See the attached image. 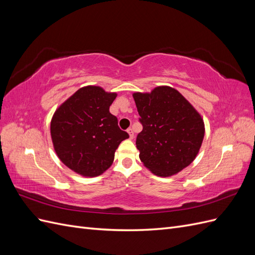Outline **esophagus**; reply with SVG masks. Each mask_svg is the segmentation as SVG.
Returning a JSON list of instances; mask_svg holds the SVG:
<instances>
[{"label": "esophagus", "mask_w": 255, "mask_h": 255, "mask_svg": "<svg viewBox=\"0 0 255 255\" xmlns=\"http://www.w3.org/2000/svg\"><path fill=\"white\" fill-rule=\"evenodd\" d=\"M127 130H128V135H129V138H130V139H133V138H134V132H133V128H128Z\"/></svg>", "instance_id": "34e87169"}]
</instances>
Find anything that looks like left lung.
Listing matches in <instances>:
<instances>
[{
  "label": "left lung",
  "mask_w": 255,
  "mask_h": 255,
  "mask_svg": "<svg viewBox=\"0 0 255 255\" xmlns=\"http://www.w3.org/2000/svg\"><path fill=\"white\" fill-rule=\"evenodd\" d=\"M142 125L137 135L139 158L151 172L171 176L189 166L204 138L203 119L176 89L158 86L133 94Z\"/></svg>",
  "instance_id": "1"
}]
</instances>
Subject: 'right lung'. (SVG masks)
<instances>
[{
	"label": "right lung",
	"mask_w": 255,
	"mask_h": 255,
	"mask_svg": "<svg viewBox=\"0 0 255 255\" xmlns=\"http://www.w3.org/2000/svg\"><path fill=\"white\" fill-rule=\"evenodd\" d=\"M116 97L99 86L82 87L54 113V150L72 171L89 177L102 174L112 166L120 142L128 138L110 113Z\"/></svg>",
	"instance_id": "add662e5"
}]
</instances>
